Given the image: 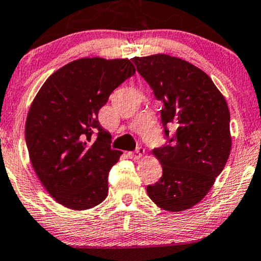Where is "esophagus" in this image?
I'll use <instances>...</instances> for the list:
<instances>
[{"label":"esophagus","mask_w":261,"mask_h":261,"mask_svg":"<svg viewBox=\"0 0 261 261\" xmlns=\"http://www.w3.org/2000/svg\"><path fill=\"white\" fill-rule=\"evenodd\" d=\"M127 155H128V158H130V159H133V160L140 159L141 156H143V155H144V148L143 147H138L135 151H130V153H127Z\"/></svg>","instance_id":"esophagus-1"}]
</instances>
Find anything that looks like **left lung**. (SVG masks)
Here are the masks:
<instances>
[{
	"mask_svg": "<svg viewBox=\"0 0 261 261\" xmlns=\"http://www.w3.org/2000/svg\"><path fill=\"white\" fill-rule=\"evenodd\" d=\"M133 61L164 103L161 124L169 138L153 150L163 176L147 187L148 196L170 212L191 208L207 195L229 159V107L212 79L190 62L166 54Z\"/></svg>",
	"mask_w": 261,
	"mask_h": 261,
	"instance_id": "1",
	"label": "left lung"
}]
</instances>
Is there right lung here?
<instances>
[{
  "instance_id": "right-lung-1",
  "label": "right lung",
  "mask_w": 261,
  "mask_h": 261,
  "mask_svg": "<svg viewBox=\"0 0 261 261\" xmlns=\"http://www.w3.org/2000/svg\"><path fill=\"white\" fill-rule=\"evenodd\" d=\"M127 59L83 58L54 72L32 101L25 125L30 160L55 201L74 211L100 204L120 150L98 123L108 97L135 74Z\"/></svg>"
}]
</instances>
